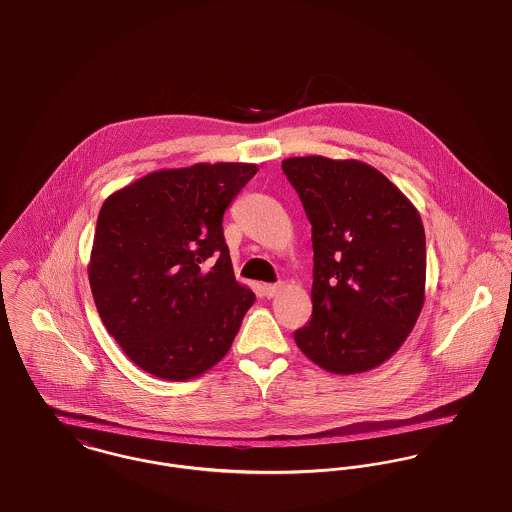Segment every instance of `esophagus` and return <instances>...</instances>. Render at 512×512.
Wrapping results in <instances>:
<instances>
[{"instance_id":"34e87169","label":"esophagus","mask_w":512,"mask_h":512,"mask_svg":"<svg viewBox=\"0 0 512 512\" xmlns=\"http://www.w3.org/2000/svg\"><path fill=\"white\" fill-rule=\"evenodd\" d=\"M263 290H265V296H267V298H273V296L278 294L280 284H265V286H263Z\"/></svg>"}]
</instances>
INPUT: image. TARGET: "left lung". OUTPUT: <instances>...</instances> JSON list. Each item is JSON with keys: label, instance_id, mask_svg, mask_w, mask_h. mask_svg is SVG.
Wrapping results in <instances>:
<instances>
[{"label": "left lung", "instance_id": "8db88e82", "mask_svg": "<svg viewBox=\"0 0 512 512\" xmlns=\"http://www.w3.org/2000/svg\"><path fill=\"white\" fill-rule=\"evenodd\" d=\"M282 171L312 224L314 312L298 349L331 374L368 372L405 343L425 304L419 210L358 159L288 158Z\"/></svg>", "mask_w": 512, "mask_h": 512}]
</instances>
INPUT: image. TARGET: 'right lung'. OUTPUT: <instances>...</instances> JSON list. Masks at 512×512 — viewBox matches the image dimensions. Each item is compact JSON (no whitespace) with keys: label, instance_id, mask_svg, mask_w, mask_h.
Returning a JSON list of instances; mask_svg holds the SVG:
<instances>
[{"label":"right lung","instance_id":"obj_1","mask_svg":"<svg viewBox=\"0 0 512 512\" xmlns=\"http://www.w3.org/2000/svg\"><path fill=\"white\" fill-rule=\"evenodd\" d=\"M255 163L159 169L103 202L87 265L107 331L144 372L183 382L218 364L255 294L239 284L222 218ZM216 258L215 267L205 261Z\"/></svg>","mask_w":512,"mask_h":512}]
</instances>
